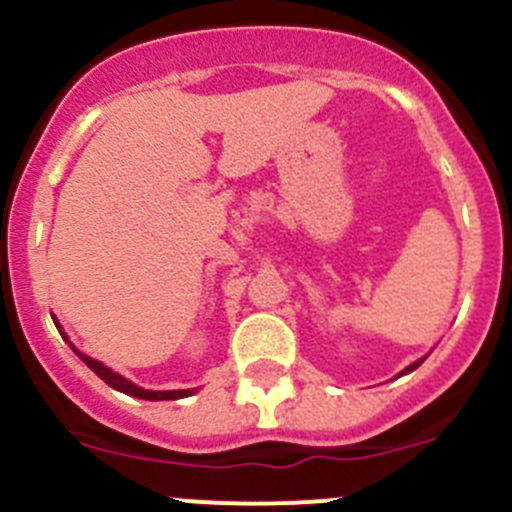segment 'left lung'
<instances>
[{
    "instance_id": "obj_1",
    "label": "left lung",
    "mask_w": 512,
    "mask_h": 512,
    "mask_svg": "<svg viewBox=\"0 0 512 512\" xmlns=\"http://www.w3.org/2000/svg\"><path fill=\"white\" fill-rule=\"evenodd\" d=\"M421 364H423V359H421V361H416V364H411V366H409V369H404V371H414V369H416V366H421Z\"/></svg>"
}]
</instances>
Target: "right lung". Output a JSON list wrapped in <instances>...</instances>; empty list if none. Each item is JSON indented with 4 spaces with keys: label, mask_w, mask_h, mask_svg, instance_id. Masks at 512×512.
Wrapping results in <instances>:
<instances>
[{
    "label": "right lung",
    "mask_w": 512,
    "mask_h": 512,
    "mask_svg": "<svg viewBox=\"0 0 512 512\" xmlns=\"http://www.w3.org/2000/svg\"><path fill=\"white\" fill-rule=\"evenodd\" d=\"M54 324H56V319H54ZM56 327H59V324H56ZM61 334H64V332H61ZM71 349H74V347H71ZM74 352H76V349H74ZM76 356H79V359L84 361V364L89 366L91 371H94L98 379L106 381V384L111 386V389L123 391V394H128V396H136V399H146V401H173V399H183V396L193 394V391H188V389H185V391H146V389H141V386L131 384V381H128V379H123L121 374H116V371H111V369H108V366H103L101 361L91 359V356H86V354H81V352H76Z\"/></svg>",
    "instance_id": "obj_1"
}]
</instances>
